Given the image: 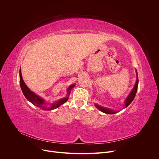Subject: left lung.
I'll use <instances>...</instances> for the list:
<instances>
[{
	"mask_svg": "<svg viewBox=\"0 0 159 159\" xmlns=\"http://www.w3.org/2000/svg\"><path fill=\"white\" fill-rule=\"evenodd\" d=\"M136 72H137V80H136V83L135 85L134 86V87L133 88L132 90L131 91V93H129V94L128 95V96L127 97L126 99L125 100V107H128L129 104L133 101V100L134 99L136 93L137 92V89H138V84H139V77H138V74H137V71L136 70ZM96 107L100 110L101 111H102V112L106 113V114H115V113L118 112L117 111H113L111 109L107 108V107H104L102 106H101L98 104H95Z\"/></svg>",
	"mask_w": 159,
	"mask_h": 159,
	"instance_id": "8db88e82",
	"label": "left lung"
}]
</instances>
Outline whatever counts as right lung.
I'll use <instances>...</instances> for the list:
<instances>
[{
  "instance_id": "add662e5",
  "label": "right lung",
  "mask_w": 159,
  "mask_h": 159,
  "mask_svg": "<svg viewBox=\"0 0 159 159\" xmlns=\"http://www.w3.org/2000/svg\"><path fill=\"white\" fill-rule=\"evenodd\" d=\"M19 82H20V86L21 90L22 91V93H23V94L25 95L26 98L30 102H31L33 104L36 106L37 107H39L40 109H43V110H47V111L55 109L58 107L60 106H61L63 103H65V102H66L67 100L69 99V96L70 94V91H71L72 89L75 86V84H73V85H71L70 86H69V87L68 88L67 97L61 99L53 103L50 104V106H47V103H46V102H45V101L42 98L39 97V96H38L37 94L34 93L27 87V85L25 83L23 79H22L20 69L19 70Z\"/></svg>"
}]
</instances>
